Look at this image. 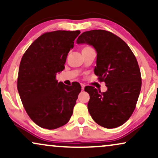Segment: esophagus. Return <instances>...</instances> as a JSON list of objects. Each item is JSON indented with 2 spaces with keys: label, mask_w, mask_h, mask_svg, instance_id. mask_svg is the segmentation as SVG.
I'll return each mask as SVG.
<instances>
[{
  "label": "esophagus",
  "mask_w": 158,
  "mask_h": 158,
  "mask_svg": "<svg viewBox=\"0 0 158 158\" xmlns=\"http://www.w3.org/2000/svg\"><path fill=\"white\" fill-rule=\"evenodd\" d=\"M81 89H85V85H84V84H81Z\"/></svg>",
  "instance_id": "esophagus-1"
}]
</instances>
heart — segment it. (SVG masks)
Wrapping results in <instances>:
<instances>
[{"instance_id": "b5f03b06", "label": "heart", "mask_w": 158, "mask_h": 158, "mask_svg": "<svg viewBox=\"0 0 158 158\" xmlns=\"http://www.w3.org/2000/svg\"><path fill=\"white\" fill-rule=\"evenodd\" d=\"M87 47H85V48H87Z\"/></svg>"}]
</instances>
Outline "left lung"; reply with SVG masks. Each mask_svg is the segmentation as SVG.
I'll use <instances>...</instances> for the list:
<instances>
[{"instance_id":"8db88e82","label":"left lung","mask_w":158,"mask_h":158,"mask_svg":"<svg viewBox=\"0 0 158 158\" xmlns=\"http://www.w3.org/2000/svg\"><path fill=\"white\" fill-rule=\"evenodd\" d=\"M77 43L95 49L94 72L107 87L104 93L91 86L85 88L89 95V114L106 128L120 126L133 114L141 91V72L135 55L123 39L103 30L84 32Z\"/></svg>"}]
</instances>
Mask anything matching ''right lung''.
I'll return each instance as SVG.
<instances>
[{
    "mask_svg": "<svg viewBox=\"0 0 158 158\" xmlns=\"http://www.w3.org/2000/svg\"><path fill=\"white\" fill-rule=\"evenodd\" d=\"M79 31H56L35 40L22 57L17 89L26 112L43 128L53 130L69 121L81 86L56 80L65 69L69 51Z\"/></svg>",
    "mask_w": 158,
    "mask_h": 158,
    "instance_id": "1",
    "label": "right lung"
}]
</instances>
